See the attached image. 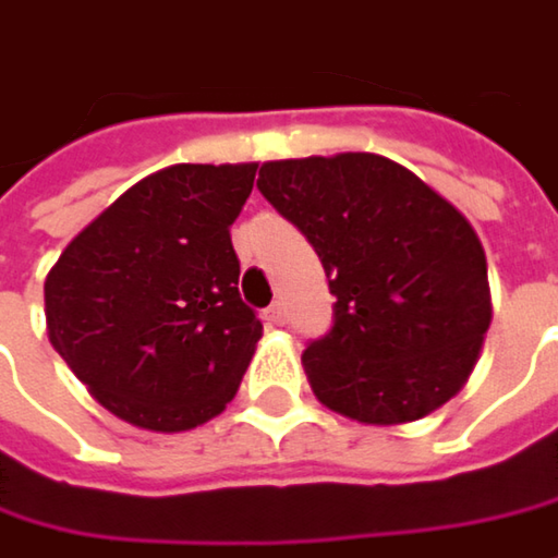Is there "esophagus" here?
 Instances as JSON below:
<instances>
[{
    "label": "esophagus",
    "instance_id": "1",
    "mask_svg": "<svg viewBox=\"0 0 558 558\" xmlns=\"http://www.w3.org/2000/svg\"><path fill=\"white\" fill-rule=\"evenodd\" d=\"M283 318H287L283 303H271V306L265 310V322H268V325H283Z\"/></svg>",
    "mask_w": 558,
    "mask_h": 558
}]
</instances>
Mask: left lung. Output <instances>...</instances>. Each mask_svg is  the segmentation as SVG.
Masks as SVG:
<instances>
[{
  "label": "left lung",
  "instance_id": "obj_1",
  "mask_svg": "<svg viewBox=\"0 0 558 558\" xmlns=\"http://www.w3.org/2000/svg\"><path fill=\"white\" fill-rule=\"evenodd\" d=\"M258 192L312 243L338 296L303 350L315 398L356 423H413L451 401L493 322L471 220L381 154L268 160Z\"/></svg>",
  "mask_w": 558,
  "mask_h": 558
}]
</instances>
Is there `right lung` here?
<instances>
[{
	"label": "right lung",
	"instance_id": "add662e5",
	"mask_svg": "<svg viewBox=\"0 0 558 558\" xmlns=\"http://www.w3.org/2000/svg\"><path fill=\"white\" fill-rule=\"evenodd\" d=\"M258 163H177L122 192L44 283L56 353L119 420L185 433L227 408L262 338L230 223Z\"/></svg>",
	"mask_w": 558,
	"mask_h": 558
}]
</instances>
